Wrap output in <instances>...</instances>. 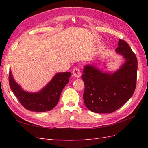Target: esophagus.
<instances>
[{"label": "esophagus", "mask_w": 148, "mask_h": 148, "mask_svg": "<svg viewBox=\"0 0 148 148\" xmlns=\"http://www.w3.org/2000/svg\"><path fill=\"white\" fill-rule=\"evenodd\" d=\"M72 74H73L74 76L76 77H79L81 75V70L78 67H76L73 69L72 71Z\"/></svg>", "instance_id": "obj_1"}]
</instances>
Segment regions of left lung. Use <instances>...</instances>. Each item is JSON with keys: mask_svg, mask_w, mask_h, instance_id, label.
<instances>
[{"mask_svg": "<svg viewBox=\"0 0 148 148\" xmlns=\"http://www.w3.org/2000/svg\"><path fill=\"white\" fill-rule=\"evenodd\" d=\"M116 51L123 56L125 64L113 74L102 72L92 65H86L82 79L84 83L83 99L90 111L111 113L123 106L136 87L137 60L127 42L119 39Z\"/></svg>", "mask_w": 148, "mask_h": 148, "instance_id": "8db88e82", "label": "left lung"}]
</instances>
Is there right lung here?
<instances>
[{"instance_id": "add662e5", "label": "right lung", "mask_w": 148, "mask_h": 148, "mask_svg": "<svg viewBox=\"0 0 148 148\" xmlns=\"http://www.w3.org/2000/svg\"><path fill=\"white\" fill-rule=\"evenodd\" d=\"M71 72H60L38 93L25 92L15 82L11 71L9 74V86L21 104L27 110L36 112L48 111L57 104L62 90L69 82Z\"/></svg>"}]
</instances>
